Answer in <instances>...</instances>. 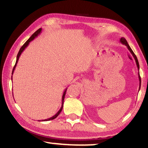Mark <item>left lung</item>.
Listing matches in <instances>:
<instances>
[{
    "label": "left lung",
    "mask_w": 148,
    "mask_h": 148,
    "mask_svg": "<svg viewBox=\"0 0 148 148\" xmlns=\"http://www.w3.org/2000/svg\"><path fill=\"white\" fill-rule=\"evenodd\" d=\"M119 42H121V43L122 44H124V45H125V46H126L127 47V48H128V49L129 50V51L131 52V54L132 55V56H133V57H134V59H135V61H136V65H137L138 70V71H139L140 67H139L138 61V59H137V57H136V55H135V54L134 53L133 51H132V49L131 48V47L129 46V45L128 44V43H127V41L126 40V39H125V38H123V37H122V38H121V39H120ZM138 78H139V81H140V86H139V90H140V86H141V77H140V73H139V72H138Z\"/></svg>",
    "instance_id": "1"
}]
</instances>
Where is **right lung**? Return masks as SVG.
<instances>
[{
	"label": "right lung",
	"instance_id": "right-lung-1",
	"mask_svg": "<svg viewBox=\"0 0 148 148\" xmlns=\"http://www.w3.org/2000/svg\"><path fill=\"white\" fill-rule=\"evenodd\" d=\"M41 31H42V29L40 28V29H39L38 30H37V31L34 32V33L32 35V36L30 37V38L28 39V40H27L23 46H22V47H21V48H20V49H19V52H18V53H17V59H16V64H15V66H14V69H13V71H12V74H13V73H14V70H15V69H16V65H17V62H18V60H19V57H20V56H21V54L22 53V52H23L24 50H25V49L26 48V47L28 46V45L29 44V43H30V42H31L32 40H33L36 38V36H38V34H40V32H41ZM66 89H67V88L66 89H65V90H64V92H63V95H62V105H61V108H60V110H59L58 112H57V113L56 114V115H54L53 116H52L51 117H50V118H48V119H44V120H42V121H50V120H53V119H56V117L59 116V114L61 113V112L62 111V107H63V103H64V97H65V95H66Z\"/></svg>",
	"mask_w": 148,
	"mask_h": 148
}]
</instances>
